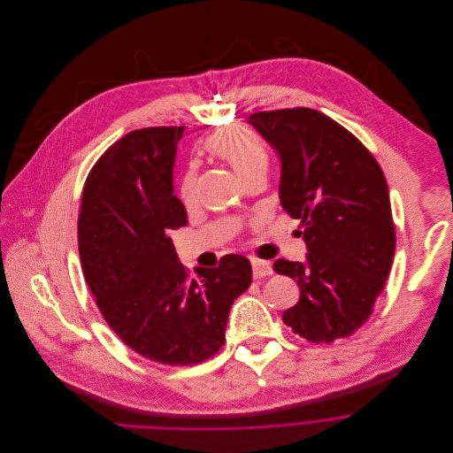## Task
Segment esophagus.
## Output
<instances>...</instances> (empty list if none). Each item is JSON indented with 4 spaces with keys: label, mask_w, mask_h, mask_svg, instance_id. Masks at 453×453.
Instances as JSON below:
<instances>
[{
    "label": "esophagus",
    "mask_w": 453,
    "mask_h": 453,
    "mask_svg": "<svg viewBox=\"0 0 453 453\" xmlns=\"http://www.w3.org/2000/svg\"><path fill=\"white\" fill-rule=\"evenodd\" d=\"M251 269H253V279H264L267 275L273 273V267L267 260L260 258H251Z\"/></svg>",
    "instance_id": "34e87169"
}]
</instances>
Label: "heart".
Returning <instances> with one entry per match:
<instances>
[{"instance_id": "heart-1", "label": "heart", "mask_w": 453, "mask_h": 453, "mask_svg": "<svg viewBox=\"0 0 453 453\" xmlns=\"http://www.w3.org/2000/svg\"><path fill=\"white\" fill-rule=\"evenodd\" d=\"M205 146L214 155L225 158L242 180L257 173H265L269 164V155L265 146L248 130L239 127H228L216 134H212ZM180 196L186 203H193L196 200V169L189 167L180 184Z\"/></svg>"}]
</instances>
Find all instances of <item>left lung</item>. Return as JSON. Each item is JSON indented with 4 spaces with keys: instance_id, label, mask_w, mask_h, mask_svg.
Listing matches in <instances>:
<instances>
[{
    "instance_id": "left-lung-1",
    "label": "left lung",
    "mask_w": 453,
    "mask_h": 453,
    "mask_svg": "<svg viewBox=\"0 0 453 453\" xmlns=\"http://www.w3.org/2000/svg\"><path fill=\"white\" fill-rule=\"evenodd\" d=\"M250 125L280 157V203L302 221L309 251L273 265L300 288L282 319L312 342L348 337L372 316L393 265L386 176L363 142L318 111L257 112Z\"/></svg>"
}]
</instances>
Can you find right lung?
<instances>
[{"label":"right lung","instance_id":"1","mask_svg":"<svg viewBox=\"0 0 453 453\" xmlns=\"http://www.w3.org/2000/svg\"><path fill=\"white\" fill-rule=\"evenodd\" d=\"M186 127L134 130L90 169L81 193L78 250L87 286L109 326L139 355L191 366L225 342L234 300L251 264L226 255L189 279L169 237L188 225L173 195V165Z\"/></svg>","mask_w":453,"mask_h":453}]
</instances>
